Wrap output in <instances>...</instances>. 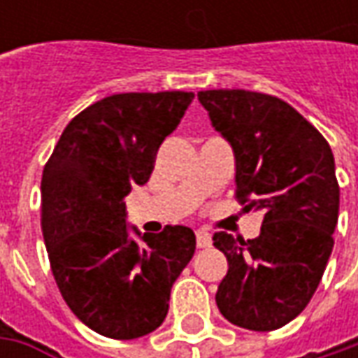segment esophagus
Masks as SVG:
<instances>
[{
    "mask_svg": "<svg viewBox=\"0 0 358 358\" xmlns=\"http://www.w3.org/2000/svg\"><path fill=\"white\" fill-rule=\"evenodd\" d=\"M195 237H197V247H199V249L211 247V235H209V233H205V231H195Z\"/></svg>",
    "mask_w": 358,
    "mask_h": 358,
    "instance_id": "obj_1",
    "label": "esophagus"
}]
</instances>
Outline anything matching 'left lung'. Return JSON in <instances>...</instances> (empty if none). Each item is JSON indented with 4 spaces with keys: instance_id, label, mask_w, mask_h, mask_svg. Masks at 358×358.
Wrapping results in <instances>:
<instances>
[{
    "instance_id": "obj_1",
    "label": "left lung",
    "mask_w": 358,
    "mask_h": 358,
    "mask_svg": "<svg viewBox=\"0 0 358 358\" xmlns=\"http://www.w3.org/2000/svg\"><path fill=\"white\" fill-rule=\"evenodd\" d=\"M197 97L233 149L243 211L263 213L255 239L213 235L229 265L215 295L217 307L241 329H281L309 305L335 245L333 151L307 119L273 95L211 90Z\"/></svg>"
}]
</instances>
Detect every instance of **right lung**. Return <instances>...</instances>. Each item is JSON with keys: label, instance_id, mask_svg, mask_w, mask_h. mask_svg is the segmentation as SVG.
I'll return each mask as SVG.
<instances>
[{"label": "right lung", "instance_id": "right-lung-1", "mask_svg": "<svg viewBox=\"0 0 358 358\" xmlns=\"http://www.w3.org/2000/svg\"><path fill=\"white\" fill-rule=\"evenodd\" d=\"M193 93H117L69 121L41 177V227L55 282L91 331L139 338L167 317L173 282L195 253V233H141L125 197L145 185L159 145Z\"/></svg>", "mask_w": 358, "mask_h": 358}]
</instances>
